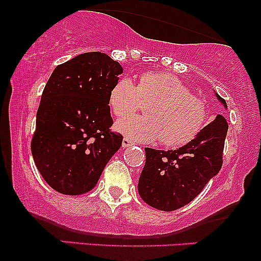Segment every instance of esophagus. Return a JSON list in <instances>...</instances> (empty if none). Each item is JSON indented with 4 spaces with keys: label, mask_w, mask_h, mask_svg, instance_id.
Masks as SVG:
<instances>
[{
    "label": "esophagus",
    "mask_w": 261,
    "mask_h": 261,
    "mask_svg": "<svg viewBox=\"0 0 261 261\" xmlns=\"http://www.w3.org/2000/svg\"><path fill=\"white\" fill-rule=\"evenodd\" d=\"M134 145V142L131 140H128L127 137H125L124 140H122V147H128V146Z\"/></svg>",
    "instance_id": "1"
}]
</instances>
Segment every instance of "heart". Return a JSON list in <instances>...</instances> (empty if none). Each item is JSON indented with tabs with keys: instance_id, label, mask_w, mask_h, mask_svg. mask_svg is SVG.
I'll return each instance as SVG.
<instances>
[{
	"instance_id": "1",
	"label": "heart",
	"mask_w": 261,
	"mask_h": 261,
	"mask_svg": "<svg viewBox=\"0 0 261 261\" xmlns=\"http://www.w3.org/2000/svg\"><path fill=\"white\" fill-rule=\"evenodd\" d=\"M108 100L116 118L132 115L141 101L149 103L145 117L116 122V130L139 142L162 140L166 147H180L195 139L206 121L205 103L168 72L141 73L136 86L128 77H121L114 83Z\"/></svg>"
}]
</instances>
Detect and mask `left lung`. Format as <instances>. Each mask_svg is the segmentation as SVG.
I'll return each mask as SVG.
<instances>
[{
    "instance_id": "left-lung-1",
    "label": "left lung",
    "mask_w": 261,
    "mask_h": 261,
    "mask_svg": "<svg viewBox=\"0 0 261 261\" xmlns=\"http://www.w3.org/2000/svg\"><path fill=\"white\" fill-rule=\"evenodd\" d=\"M227 109L226 100L216 93ZM228 124L217 115L191 142L180 148L146 147V163L139 179L141 199L161 211H174L199 195L222 167Z\"/></svg>"
}]
</instances>
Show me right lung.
Wrapping results in <instances>:
<instances>
[{"mask_svg": "<svg viewBox=\"0 0 261 261\" xmlns=\"http://www.w3.org/2000/svg\"><path fill=\"white\" fill-rule=\"evenodd\" d=\"M122 73L103 53H85L56 66L41 94L32 154L44 180L64 195L91 191L122 135L110 130L109 92Z\"/></svg>", "mask_w": 261, "mask_h": 261, "instance_id": "1", "label": "right lung"}]
</instances>
